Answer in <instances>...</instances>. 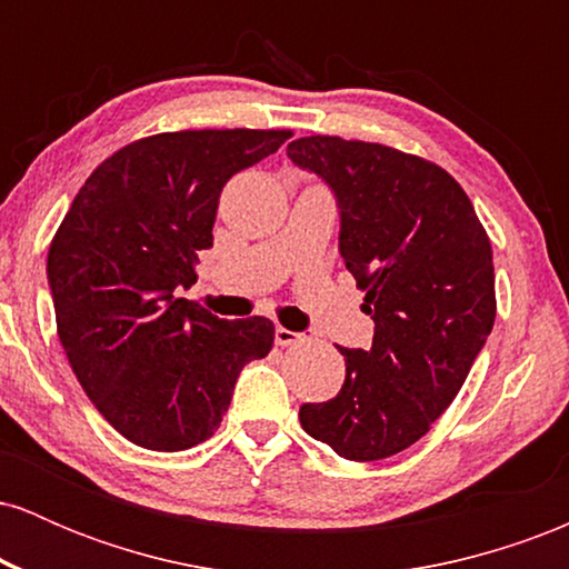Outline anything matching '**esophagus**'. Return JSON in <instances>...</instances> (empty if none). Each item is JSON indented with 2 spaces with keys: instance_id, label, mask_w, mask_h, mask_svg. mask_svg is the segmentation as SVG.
Wrapping results in <instances>:
<instances>
[{
  "instance_id": "1",
  "label": "esophagus",
  "mask_w": 569,
  "mask_h": 569,
  "mask_svg": "<svg viewBox=\"0 0 569 569\" xmlns=\"http://www.w3.org/2000/svg\"><path fill=\"white\" fill-rule=\"evenodd\" d=\"M302 339L305 337L299 335V331L283 329V326H278V329H276V345H280V348H291V345H299Z\"/></svg>"
}]
</instances>
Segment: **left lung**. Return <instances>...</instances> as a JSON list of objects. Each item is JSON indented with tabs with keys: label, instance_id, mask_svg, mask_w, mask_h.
<instances>
[{
	"label": "left lung",
	"instance_id": "8db88e82",
	"mask_svg": "<svg viewBox=\"0 0 569 569\" xmlns=\"http://www.w3.org/2000/svg\"><path fill=\"white\" fill-rule=\"evenodd\" d=\"M286 152L335 194L339 253L375 321L369 350L339 348V393L302 403L299 422L345 460H382L428 433L487 345L492 246L468 194L433 162L339 136H307Z\"/></svg>",
	"mask_w": 569,
	"mask_h": 569
}]
</instances>
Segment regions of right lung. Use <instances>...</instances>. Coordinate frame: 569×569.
Returning <instances> with one entry per match:
<instances>
[{
	"instance_id": "1",
	"label": "right lung",
	"mask_w": 569,
	"mask_h": 569,
	"mask_svg": "<svg viewBox=\"0 0 569 569\" xmlns=\"http://www.w3.org/2000/svg\"><path fill=\"white\" fill-rule=\"evenodd\" d=\"M289 130H181L128 143L90 173L48 251L58 337L103 420L154 452L219 428L248 361L272 348L267 318L224 321L179 289L213 246L219 194Z\"/></svg>"
}]
</instances>
